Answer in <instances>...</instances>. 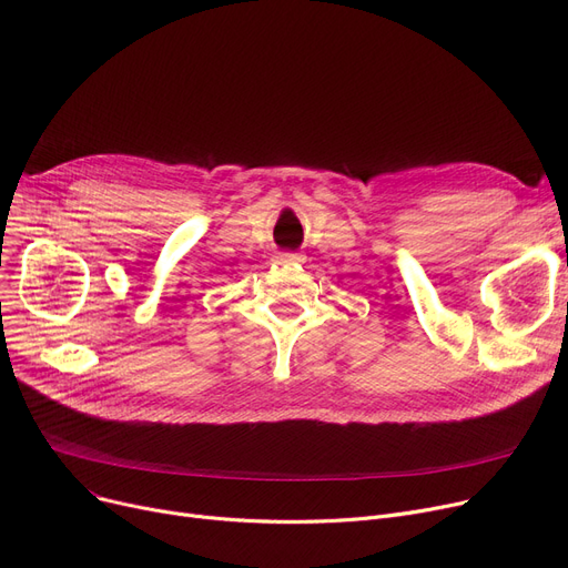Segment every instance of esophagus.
<instances>
[{"label": "esophagus", "mask_w": 568, "mask_h": 568, "mask_svg": "<svg viewBox=\"0 0 568 568\" xmlns=\"http://www.w3.org/2000/svg\"><path fill=\"white\" fill-rule=\"evenodd\" d=\"M276 260L281 264H302L304 262V255L302 253H278Z\"/></svg>", "instance_id": "34e87169"}]
</instances>
